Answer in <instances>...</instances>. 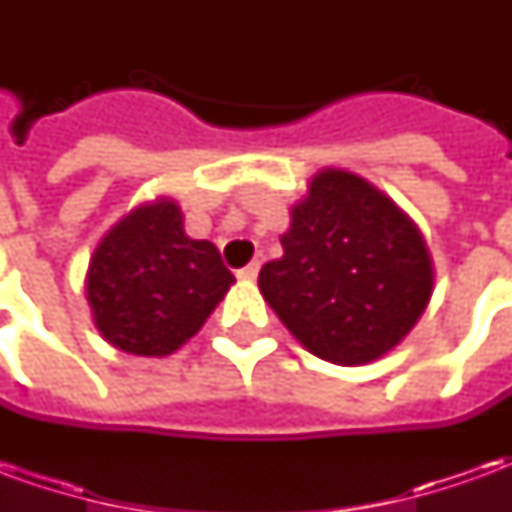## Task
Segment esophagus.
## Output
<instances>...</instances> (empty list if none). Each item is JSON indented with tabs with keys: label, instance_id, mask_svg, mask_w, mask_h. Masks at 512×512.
<instances>
[{
	"label": "esophagus",
	"instance_id": "obj_1",
	"mask_svg": "<svg viewBox=\"0 0 512 512\" xmlns=\"http://www.w3.org/2000/svg\"><path fill=\"white\" fill-rule=\"evenodd\" d=\"M257 274H260V263H249V266H244L241 271H238V277L246 279V282H252V279H257Z\"/></svg>",
	"mask_w": 512,
	"mask_h": 512
}]
</instances>
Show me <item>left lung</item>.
I'll return each instance as SVG.
<instances>
[{
	"label": "left lung",
	"mask_w": 512,
	"mask_h": 512,
	"mask_svg": "<svg viewBox=\"0 0 512 512\" xmlns=\"http://www.w3.org/2000/svg\"><path fill=\"white\" fill-rule=\"evenodd\" d=\"M285 255L260 268V293L310 354L367 365L406 337L433 293L417 224L373 183L321 169L290 211Z\"/></svg>",
	"instance_id": "obj_1"
}]
</instances>
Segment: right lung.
Instances as JSON below:
<instances>
[{"label":"right lung","mask_w":512,"mask_h":512,"mask_svg":"<svg viewBox=\"0 0 512 512\" xmlns=\"http://www.w3.org/2000/svg\"><path fill=\"white\" fill-rule=\"evenodd\" d=\"M235 277L211 241L183 230L178 202H145L95 246L84 279L106 343L134 356H169L200 332Z\"/></svg>","instance_id":"1"}]
</instances>
